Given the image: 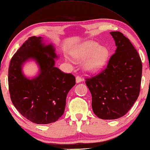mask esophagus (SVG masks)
Listing matches in <instances>:
<instances>
[{
  "instance_id": "34e87169",
  "label": "esophagus",
  "mask_w": 150,
  "mask_h": 150,
  "mask_svg": "<svg viewBox=\"0 0 150 150\" xmlns=\"http://www.w3.org/2000/svg\"><path fill=\"white\" fill-rule=\"evenodd\" d=\"M81 81H82V79H81L79 76H77V77H76V83H79L80 82H81Z\"/></svg>"
}]
</instances>
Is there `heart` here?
<instances>
[{"instance_id": "heart-1", "label": "heart", "mask_w": 150, "mask_h": 150, "mask_svg": "<svg viewBox=\"0 0 150 150\" xmlns=\"http://www.w3.org/2000/svg\"><path fill=\"white\" fill-rule=\"evenodd\" d=\"M110 54L107 47L100 46L94 40H88L77 45L71 51V56L77 62L85 60L84 69L88 73H95L102 70L107 64Z\"/></svg>"}]
</instances>
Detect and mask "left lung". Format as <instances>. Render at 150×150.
<instances>
[{"label": "left lung", "mask_w": 150, "mask_h": 150, "mask_svg": "<svg viewBox=\"0 0 150 150\" xmlns=\"http://www.w3.org/2000/svg\"><path fill=\"white\" fill-rule=\"evenodd\" d=\"M117 47L107 68L85 81L92 95V108L98 117L124 116L137 101L140 91L142 64L129 39L119 31L110 32Z\"/></svg>", "instance_id": "obj_1"}]
</instances>
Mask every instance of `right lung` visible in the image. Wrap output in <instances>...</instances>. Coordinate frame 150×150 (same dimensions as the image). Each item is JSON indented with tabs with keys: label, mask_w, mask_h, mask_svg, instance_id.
Wrapping results in <instances>:
<instances>
[{
	"label": "right lung",
	"mask_w": 150,
	"mask_h": 150,
	"mask_svg": "<svg viewBox=\"0 0 150 150\" xmlns=\"http://www.w3.org/2000/svg\"><path fill=\"white\" fill-rule=\"evenodd\" d=\"M52 44L47 45L41 37H29L11 59L8 86L11 100L24 117L34 123L45 125L58 120L65 111L66 97L75 84V77L55 67ZM33 60L40 68L32 79L23 72L25 62Z\"/></svg>",
	"instance_id": "1"
}]
</instances>
